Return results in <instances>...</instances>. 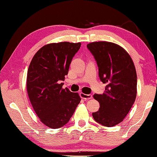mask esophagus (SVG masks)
Here are the masks:
<instances>
[{
	"instance_id": "esophagus-1",
	"label": "esophagus",
	"mask_w": 157,
	"mask_h": 157,
	"mask_svg": "<svg viewBox=\"0 0 157 157\" xmlns=\"http://www.w3.org/2000/svg\"><path fill=\"white\" fill-rule=\"evenodd\" d=\"M80 96L84 100H90V99L92 98V94H86L80 93Z\"/></svg>"
}]
</instances>
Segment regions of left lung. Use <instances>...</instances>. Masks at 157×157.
Wrapping results in <instances>:
<instances>
[{
	"mask_svg": "<svg viewBox=\"0 0 157 157\" xmlns=\"http://www.w3.org/2000/svg\"><path fill=\"white\" fill-rule=\"evenodd\" d=\"M87 48L96 60L100 80L106 84L105 92L94 95L100 107L92 116L102 125L112 127L123 120L134 103L137 84L134 64L128 52L113 43L93 42Z\"/></svg>",
	"mask_w": 157,
	"mask_h": 157,
	"instance_id": "left-lung-1",
	"label": "left lung"
}]
</instances>
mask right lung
Segmentation results:
<instances>
[{
	"instance_id": "right-lung-1",
	"label": "right lung",
	"mask_w": 157,
	"mask_h": 157,
	"mask_svg": "<svg viewBox=\"0 0 157 157\" xmlns=\"http://www.w3.org/2000/svg\"><path fill=\"white\" fill-rule=\"evenodd\" d=\"M80 43L50 44L40 48L27 72L29 98L40 121L51 128L66 125L81 99L77 93L63 89L65 76Z\"/></svg>"
}]
</instances>
